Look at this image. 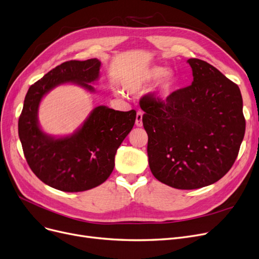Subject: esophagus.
<instances>
[{
	"instance_id": "obj_1",
	"label": "esophagus",
	"mask_w": 259,
	"mask_h": 259,
	"mask_svg": "<svg viewBox=\"0 0 259 259\" xmlns=\"http://www.w3.org/2000/svg\"><path fill=\"white\" fill-rule=\"evenodd\" d=\"M136 125H137V127H142L143 126V112H141V111H139L137 113Z\"/></svg>"
}]
</instances>
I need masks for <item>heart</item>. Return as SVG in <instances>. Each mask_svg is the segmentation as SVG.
<instances>
[{"label":"heart","instance_id":"heart-1","mask_svg":"<svg viewBox=\"0 0 259 259\" xmlns=\"http://www.w3.org/2000/svg\"><path fill=\"white\" fill-rule=\"evenodd\" d=\"M159 79L161 80L156 89V96L161 99L169 97L176 87V77L174 73L168 72L166 67L160 65H153L147 70L127 78L123 88L130 93H136Z\"/></svg>","mask_w":259,"mask_h":259}]
</instances>
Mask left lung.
I'll return each instance as SVG.
<instances>
[{"label":"left lung","mask_w":259,"mask_h":259,"mask_svg":"<svg viewBox=\"0 0 259 259\" xmlns=\"http://www.w3.org/2000/svg\"><path fill=\"white\" fill-rule=\"evenodd\" d=\"M194 80L166 100L142 98L148 161L160 182L196 189L217 182L233 166L245 120L237 84L206 61L192 58Z\"/></svg>","instance_id":"8db88e82"}]
</instances>
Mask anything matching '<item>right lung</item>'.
Wrapping results in <instances>:
<instances>
[{
  "instance_id": "obj_1",
  "label": "right lung",
  "mask_w": 259,
  "mask_h": 259,
  "mask_svg": "<svg viewBox=\"0 0 259 259\" xmlns=\"http://www.w3.org/2000/svg\"><path fill=\"white\" fill-rule=\"evenodd\" d=\"M98 59L61 63L30 85L19 118V138L32 172L43 183L66 193L84 192L104 183L114 168L115 154L133 128L137 112L98 106L72 134L54 137L39 123L43 97L62 84L95 92L90 84L100 75Z\"/></svg>"
}]
</instances>
